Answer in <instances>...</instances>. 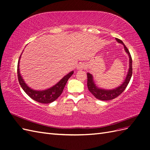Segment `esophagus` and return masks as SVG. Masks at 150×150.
Segmentation results:
<instances>
[{
	"label": "esophagus",
	"mask_w": 150,
	"mask_h": 150,
	"mask_svg": "<svg viewBox=\"0 0 150 150\" xmlns=\"http://www.w3.org/2000/svg\"><path fill=\"white\" fill-rule=\"evenodd\" d=\"M86 67V66L84 63H81V64H79L78 66L77 69H78V70H82V69H84Z\"/></svg>",
	"instance_id": "obj_1"
}]
</instances>
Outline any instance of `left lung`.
I'll use <instances>...</instances> for the list:
<instances>
[{
	"label": "left lung",
	"mask_w": 150,
	"mask_h": 150,
	"mask_svg": "<svg viewBox=\"0 0 150 150\" xmlns=\"http://www.w3.org/2000/svg\"><path fill=\"white\" fill-rule=\"evenodd\" d=\"M116 40L119 43L122 44L124 46V48L125 51L126 53H128L129 57V70L128 72V74L126 76V78L125 80L124 81V82L122 83V84L119 87H117L115 89H110V90H106V89H103L101 88H99L97 87V86L94 84V81H93V76L90 73H87L88 76V88L89 91L94 95V96L99 99V100H102V101H109V100H111V99H115L117 98L118 96L124 91V90L126 89V88L128 86V83H129V81L131 79V76H132L133 73V67H132V58H131V54L128 51V48L126 47L124 43L122 42L121 40L116 38Z\"/></svg>",
	"instance_id": "obj_1"
}]
</instances>
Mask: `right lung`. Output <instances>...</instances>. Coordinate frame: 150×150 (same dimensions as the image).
Returning a JSON list of instances; mask_svg holds the SVG:
<instances>
[{
    "label": "right lung",
    "mask_w": 150,
    "mask_h": 150,
    "mask_svg": "<svg viewBox=\"0 0 150 150\" xmlns=\"http://www.w3.org/2000/svg\"><path fill=\"white\" fill-rule=\"evenodd\" d=\"M21 56L19 57V61H18L17 65V76L18 80H19V84L21 88L23 89L25 93L28 95L34 101L42 103V104H48L51 103L56 100L59 98V96L62 94L63 89H64L65 86L66 84L67 81L69 79L70 77L73 74L74 71H71L69 74L66 75L64 78H62L60 81L52 86V88L47 89L46 90L43 91H35L30 88L29 86L25 84L24 79H22V76L20 74L19 71V61Z\"/></svg>",
    "instance_id": "obj_1"
}]
</instances>
